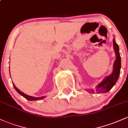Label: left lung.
Wrapping results in <instances>:
<instances>
[{"instance_id":"1","label":"left lung","mask_w":128,"mask_h":128,"mask_svg":"<svg viewBox=\"0 0 128 128\" xmlns=\"http://www.w3.org/2000/svg\"><path fill=\"white\" fill-rule=\"evenodd\" d=\"M113 47L116 52V59L113 66L112 73L111 75L107 76L102 82L98 85L96 88V91L98 93H104L110 91L116 84L119 77L120 68H121V58H120L118 46L116 42L115 38L113 39ZM92 91V92H94V90Z\"/></svg>"}]
</instances>
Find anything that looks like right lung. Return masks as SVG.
<instances>
[{
  "label": "right lung",
  "mask_w": 128,
  "mask_h": 128,
  "mask_svg": "<svg viewBox=\"0 0 128 128\" xmlns=\"http://www.w3.org/2000/svg\"><path fill=\"white\" fill-rule=\"evenodd\" d=\"M12 84H13V86H14V88L16 89V90L17 91V92H18L20 95H22V96L24 97V98H26V99L27 100H42V99L44 98V96L40 97V98H35V97L28 96V95H27V94H26L23 93V92H22L21 91L19 90L17 88V87H16V86H15V85H14L13 83H12Z\"/></svg>",
  "instance_id": "1"
}]
</instances>
